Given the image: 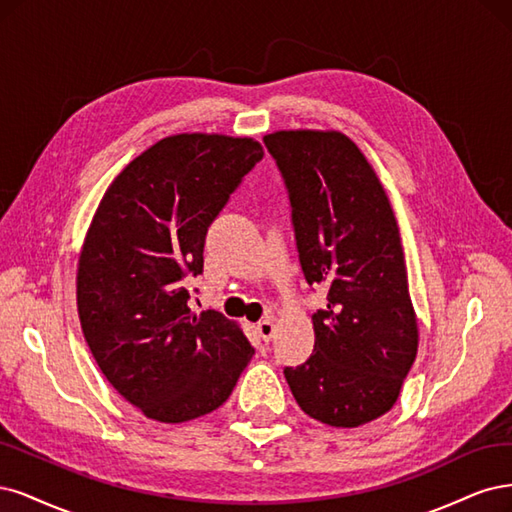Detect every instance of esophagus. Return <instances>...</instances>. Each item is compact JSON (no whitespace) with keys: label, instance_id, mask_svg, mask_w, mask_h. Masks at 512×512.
<instances>
[{"label":"esophagus","instance_id":"obj_1","mask_svg":"<svg viewBox=\"0 0 512 512\" xmlns=\"http://www.w3.org/2000/svg\"><path fill=\"white\" fill-rule=\"evenodd\" d=\"M257 334L261 336L263 342H270L272 334H274V319L272 317H266L263 321L257 323Z\"/></svg>","mask_w":512,"mask_h":512}]
</instances>
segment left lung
<instances>
[{
    "instance_id": "obj_1",
    "label": "left lung",
    "mask_w": 512,
    "mask_h": 512,
    "mask_svg": "<svg viewBox=\"0 0 512 512\" xmlns=\"http://www.w3.org/2000/svg\"><path fill=\"white\" fill-rule=\"evenodd\" d=\"M263 142L285 178L302 272L327 287V308L312 315L315 349L285 378L308 417L359 427L391 410L417 357L398 221L349 136L289 129Z\"/></svg>"
}]
</instances>
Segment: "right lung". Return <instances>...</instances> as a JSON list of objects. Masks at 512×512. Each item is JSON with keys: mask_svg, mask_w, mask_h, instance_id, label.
<instances>
[{"mask_svg": "<svg viewBox=\"0 0 512 512\" xmlns=\"http://www.w3.org/2000/svg\"><path fill=\"white\" fill-rule=\"evenodd\" d=\"M263 157L253 138L176 134L106 189L76 274L80 327L108 383L159 423L217 410L255 349L236 321L187 306L210 223Z\"/></svg>", "mask_w": 512, "mask_h": 512, "instance_id": "obj_1", "label": "right lung"}]
</instances>
